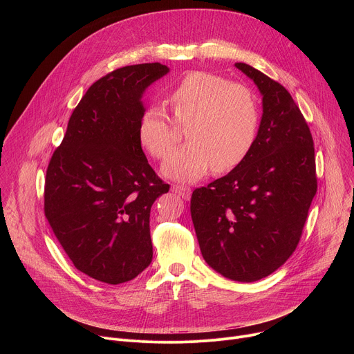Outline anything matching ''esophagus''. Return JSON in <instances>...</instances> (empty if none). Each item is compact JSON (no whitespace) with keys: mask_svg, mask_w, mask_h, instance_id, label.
<instances>
[{"mask_svg":"<svg viewBox=\"0 0 354 354\" xmlns=\"http://www.w3.org/2000/svg\"><path fill=\"white\" fill-rule=\"evenodd\" d=\"M172 190H174L176 194H179L182 198H185V200H187V198L190 197V187H187V186L174 185V186H172Z\"/></svg>","mask_w":354,"mask_h":354,"instance_id":"obj_1","label":"esophagus"}]
</instances>
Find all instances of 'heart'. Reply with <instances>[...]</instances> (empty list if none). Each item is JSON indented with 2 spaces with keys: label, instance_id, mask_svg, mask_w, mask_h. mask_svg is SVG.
Segmentation results:
<instances>
[{
  "label": "heart",
  "instance_id": "1",
  "mask_svg": "<svg viewBox=\"0 0 354 354\" xmlns=\"http://www.w3.org/2000/svg\"><path fill=\"white\" fill-rule=\"evenodd\" d=\"M169 106L187 141L162 167L167 176L192 182L212 167L224 172L241 164L259 129L258 97L249 86L207 73H187L171 91ZM138 138L148 154L164 160L175 144V126L165 111L149 106L138 124Z\"/></svg>",
  "mask_w": 354,
  "mask_h": 354
}]
</instances>
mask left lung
I'll return each mask as SVG.
<instances>
[{"label":"left lung","mask_w":354,"mask_h":354,"mask_svg":"<svg viewBox=\"0 0 354 354\" xmlns=\"http://www.w3.org/2000/svg\"><path fill=\"white\" fill-rule=\"evenodd\" d=\"M235 67L263 95L258 136L228 175L193 190L190 213L209 266L250 283L292 255L318 182L313 134L290 92L245 63Z\"/></svg>","instance_id":"8db88e82"}]
</instances>
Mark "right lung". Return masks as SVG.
<instances>
[{
  "label": "right lung",
  "mask_w": 354,
  "mask_h": 354,
  "mask_svg": "<svg viewBox=\"0 0 354 354\" xmlns=\"http://www.w3.org/2000/svg\"><path fill=\"white\" fill-rule=\"evenodd\" d=\"M168 71L145 63L95 81L48 162L44 216L74 266L97 281L126 283L153 261L149 213L169 185L142 153L140 99Z\"/></svg>",
  "instance_id": "right-lung-1"
}]
</instances>
